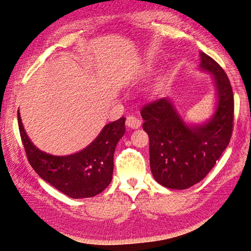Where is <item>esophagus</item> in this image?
Returning a JSON list of instances; mask_svg holds the SVG:
<instances>
[{
  "mask_svg": "<svg viewBox=\"0 0 251 251\" xmlns=\"http://www.w3.org/2000/svg\"><path fill=\"white\" fill-rule=\"evenodd\" d=\"M126 125L130 129H138L140 128L141 126V120L140 119H138L137 117H133V115H129V117L126 118Z\"/></svg>",
  "mask_w": 251,
  "mask_h": 251,
  "instance_id": "obj_1",
  "label": "esophagus"
}]
</instances>
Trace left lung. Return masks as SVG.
<instances>
[{"mask_svg": "<svg viewBox=\"0 0 251 251\" xmlns=\"http://www.w3.org/2000/svg\"><path fill=\"white\" fill-rule=\"evenodd\" d=\"M201 71L213 77L217 91L214 113L202 123H188L169 98L141 110L142 128L149 136L150 169L157 183L185 190L201 182L228 147L233 126V93L222 67L201 52Z\"/></svg>", "mask_w": 251, "mask_h": 251, "instance_id": "obj_1", "label": "left lung"}]
</instances>
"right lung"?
<instances>
[{"instance_id": "add662e5", "label": "right lung", "mask_w": 251, "mask_h": 251, "mask_svg": "<svg viewBox=\"0 0 251 251\" xmlns=\"http://www.w3.org/2000/svg\"><path fill=\"white\" fill-rule=\"evenodd\" d=\"M125 122L126 118H120L106 125L95 140L78 152L55 156L32 144L18 111L19 130L30 165L45 182L72 199L93 198L109 186L114 150L126 132Z\"/></svg>"}]
</instances>
